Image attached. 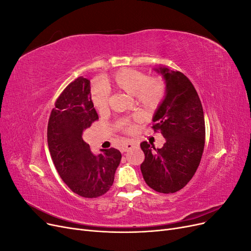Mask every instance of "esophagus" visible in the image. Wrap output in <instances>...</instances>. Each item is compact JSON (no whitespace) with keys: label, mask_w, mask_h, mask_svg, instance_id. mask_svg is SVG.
I'll list each match as a JSON object with an SVG mask.
<instances>
[{"label":"esophagus","mask_w":251,"mask_h":251,"mask_svg":"<svg viewBox=\"0 0 251 251\" xmlns=\"http://www.w3.org/2000/svg\"><path fill=\"white\" fill-rule=\"evenodd\" d=\"M135 147H137V144H136L134 141H127V142L125 144V147H124V151H128V150H132V149H134Z\"/></svg>","instance_id":"34e87169"}]
</instances>
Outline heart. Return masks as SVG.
I'll return each instance as SVG.
<instances>
[{
  "label": "heart",
  "mask_w": 251,
  "mask_h": 251,
  "mask_svg": "<svg viewBox=\"0 0 251 251\" xmlns=\"http://www.w3.org/2000/svg\"><path fill=\"white\" fill-rule=\"evenodd\" d=\"M104 86L114 88L134 95L136 102L146 110H155L160 105L166 94L165 82L159 77H151L143 72L134 69H121L118 72L103 80ZM101 83H95L91 89V98L94 108L97 111H104L109 105V94ZM134 120L137 117L121 118L118 120V126L126 133H132L135 128Z\"/></svg>",
  "instance_id": "1"
}]
</instances>
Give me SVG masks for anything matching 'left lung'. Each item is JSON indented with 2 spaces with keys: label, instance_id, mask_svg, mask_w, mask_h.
I'll use <instances>...</instances> for the list:
<instances>
[{
  "label": "left lung",
  "instance_id": "obj_1",
  "mask_svg": "<svg viewBox=\"0 0 251 251\" xmlns=\"http://www.w3.org/2000/svg\"><path fill=\"white\" fill-rule=\"evenodd\" d=\"M166 82V95L153 118L151 128L160 131L165 142L156 149L140 143L144 161L140 170L154 191L173 194L183 188L198 169L205 144V121L198 93L185 75L158 68Z\"/></svg>",
  "mask_w": 251,
  "mask_h": 251
}]
</instances>
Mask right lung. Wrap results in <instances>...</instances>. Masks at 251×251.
Instances as JSON below:
<instances>
[{
    "mask_svg": "<svg viewBox=\"0 0 251 251\" xmlns=\"http://www.w3.org/2000/svg\"><path fill=\"white\" fill-rule=\"evenodd\" d=\"M96 120L90 80L78 77L57 97L47 128L49 151L60 178L73 193L91 199L111 188L121 160L118 150H101L94 155L83 141V131Z\"/></svg>",
    "mask_w": 251,
    "mask_h": 251,
    "instance_id": "right-lung-1",
    "label": "right lung"
}]
</instances>
